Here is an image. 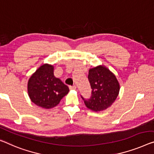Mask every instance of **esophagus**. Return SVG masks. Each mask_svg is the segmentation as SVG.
<instances>
[{
  "label": "esophagus",
  "instance_id": "esophagus-1",
  "mask_svg": "<svg viewBox=\"0 0 154 154\" xmlns=\"http://www.w3.org/2000/svg\"><path fill=\"white\" fill-rule=\"evenodd\" d=\"M69 88L70 90H75V89H76V86H75V85H74V86H70Z\"/></svg>",
  "mask_w": 154,
  "mask_h": 154
}]
</instances>
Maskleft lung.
I'll return each mask as SVG.
<instances>
[{"label":"left lung","instance_id":"left-lung-1","mask_svg":"<svg viewBox=\"0 0 154 154\" xmlns=\"http://www.w3.org/2000/svg\"><path fill=\"white\" fill-rule=\"evenodd\" d=\"M88 78L92 88L91 96L87 100L81 96L86 107L97 112L111 106L120 91L116 75L105 66H98L89 70Z\"/></svg>","mask_w":154,"mask_h":154}]
</instances>
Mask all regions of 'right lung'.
<instances>
[{
	"label": "right lung",
	"instance_id": "add662e5",
	"mask_svg": "<svg viewBox=\"0 0 154 154\" xmlns=\"http://www.w3.org/2000/svg\"><path fill=\"white\" fill-rule=\"evenodd\" d=\"M27 92L32 102L43 109L56 106L67 95L69 88L54 75V66H41L29 79Z\"/></svg>",
	"mask_w": 154,
	"mask_h": 154
}]
</instances>
